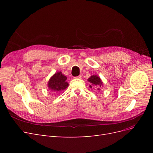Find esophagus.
Masks as SVG:
<instances>
[{
    "mask_svg": "<svg viewBox=\"0 0 153 153\" xmlns=\"http://www.w3.org/2000/svg\"><path fill=\"white\" fill-rule=\"evenodd\" d=\"M75 78H78V79H82V76L80 75H78V76H76Z\"/></svg>",
    "mask_w": 153,
    "mask_h": 153,
    "instance_id": "34e87169",
    "label": "esophagus"
}]
</instances>
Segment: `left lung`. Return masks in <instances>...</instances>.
<instances>
[{
  "instance_id": "8db88e82",
  "label": "left lung",
  "mask_w": 153,
  "mask_h": 153,
  "mask_svg": "<svg viewBox=\"0 0 153 153\" xmlns=\"http://www.w3.org/2000/svg\"><path fill=\"white\" fill-rule=\"evenodd\" d=\"M88 81L90 82L93 85H99L100 87L102 85V84H103L102 82H101V80L100 79V78L96 75L91 76L89 78V79H88ZM90 87L92 88V86L90 85ZM98 89L99 90V89Z\"/></svg>"
}]
</instances>
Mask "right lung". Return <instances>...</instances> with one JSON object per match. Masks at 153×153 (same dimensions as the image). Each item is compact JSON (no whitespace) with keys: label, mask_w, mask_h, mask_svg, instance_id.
<instances>
[{"label":"right lung","mask_w":153,"mask_h":153,"mask_svg":"<svg viewBox=\"0 0 153 153\" xmlns=\"http://www.w3.org/2000/svg\"><path fill=\"white\" fill-rule=\"evenodd\" d=\"M66 80L67 77L66 76L62 75L61 72H58L50 78L48 86L49 89L53 91L64 90L68 86Z\"/></svg>","instance_id":"obj_1"}]
</instances>
